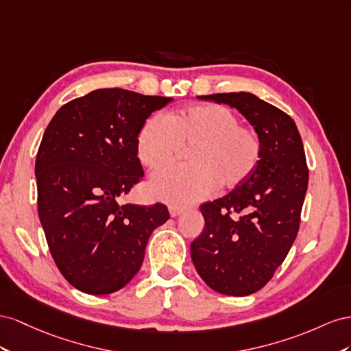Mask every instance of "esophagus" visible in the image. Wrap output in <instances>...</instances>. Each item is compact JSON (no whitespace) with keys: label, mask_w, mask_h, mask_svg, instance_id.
Instances as JSON below:
<instances>
[{"label":"esophagus","mask_w":351,"mask_h":351,"mask_svg":"<svg viewBox=\"0 0 351 351\" xmlns=\"http://www.w3.org/2000/svg\"><path fill=\"white\" fill-rule=\"evenodd\" d=\"M184 207H181V206H169V213H170V216L172 217H176V216H179L181 213H184Z\"/></svg>","instance_id":"esophagus-1"}]
</instances>
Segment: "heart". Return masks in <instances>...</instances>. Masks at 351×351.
I'll list each match as a JSON object with an SVG mask.
<instances>
[{
	"mask_svg": "<svg viewBox=\"0 0 351 351\" xmlns=\"http://www.w3.org/2000/svg\"><path fill=\"white\" fill-rule=\"evenodd\" d=\"M181 145L193 147L189 165L160 169L149 181L154 197L176 206L204 199L217 186L222 191L241 186L262 158V141L254 129L238 125L235 113L217 104L148 117L136 135V157L153 170L173 160Z\"/></svg>",
	"mask_w": 351,
	"mask_h": 351,
	"instance_id": "obj_1",
	"label": "heart"
}]
</instances>
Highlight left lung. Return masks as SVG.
I'll list each match as a JSON object with an SVG mask.
<instances>
[{
    "label": "left lung",
    "mask_w": 351,
    "mask_h": 351,
    "mask_svg": "<svg viewBox=\"0 0 351 351\" xmlns=\"http://www.w3.org/2000/svg\"><path fill=\"white\" fill-rule=\"evenodd\" d=\"M198 98L237 108L262 141L254 173L225 197L199 207L206 226L191 244L193 263L210 288L250 295L272 279L297 237L308 184L303 141L291 117L253 94Z\"/></svg>",
    "instance_id": "1"
}]
</instances>
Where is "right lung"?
<instances>
[{
  "mask_svg": "<svg viewBox=\"0 0 351 351\" xmlns=\"http://www.w3.org/2000/svg\"><path fill=\"white\" fill-rule=\"evenodd\" d=\"M170 101L95 89L64 104L45 129L35 162L38 215L58 270L79 291L123 288L143 265L149 235L170 217L160 203H119L144 176L139 128Z\"/></svg>",
  "mask_w": 351,
  "mask_h": 351,
  "instance_id": "1",
  "label": "right lung"
}]
</instances>
